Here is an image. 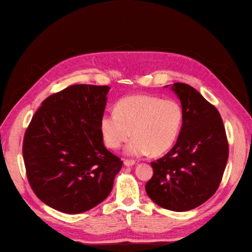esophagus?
<instances>
[{"label":"esophagus","instance_id":"esophagus-1","mask_svg":"<svg viewBox=\"0 0 252 252\" xmlns=\"http://www.w3.org/2000/svg\"><path fill=\"white\" fill-rule=\"evenodd\" d=\"M123 163H125V165H126V167H131V165L135 164V161L134 160H130V159H126L125 161H123Z\"/></svg>","mask_w":252,"mask_h":252}]
</instances>
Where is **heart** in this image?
<instances>
[{"mask_svg": "<svg viewBox=\"0 0 252 252\" xmlns=\"http://www.w3.org/2000/svg\"><path fill=\"white\" fill-rule=\"evenodd\" d=\"M183 110L174 99L153 95H131L121 98L115 112L101 116L99 129L104 143L112 149L134 136L126 147L130 156L148 153L159 156L167 153L178 140L183 125Z\"/></svg>", "mask_w": 252, "mask_h": 252, "instance_id": "obj_1", "label": "heart"}]
</instances>
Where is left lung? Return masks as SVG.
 Masks as SVG:
<instances>
[{"mask_svg":"<svg viewBox=\"0 0 252 252\" xmlns=\"http://www.w3.org/2000/svg\"><path fill=\"white\" fill-rule=\"evenodd\" d=\"M181 100L183 125L175 145L152 162L145 189L158 206L182 212L206 202L220 186L228 143L220 112L190 85L171 88Z\"/></svg>","mask_w":252,"mask_h":252,"instance_id":"obj_1","label":"left lung"}]
</instances>
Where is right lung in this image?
I'll list each match as a JSON object with an SVG mask.
<instances>
[{"label": "right lung", "mask_w": 252, "mask_h": 252, "mask_svg": "<svg viewBox=\"0 0 252 252\" xmlns=\"http://www.w3.org/2000/svg\"><path fill=\"white\" fill-rule=\"evenodd\" d=\"M109 89L70 85L42 101L27 127V178L36 197L57 211L74 215L97 206L122 167L99 129Z\"/></svg>", "instance_id": "1"}]
</instances>
